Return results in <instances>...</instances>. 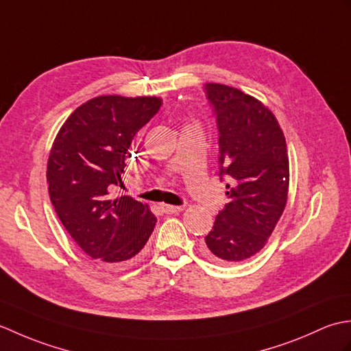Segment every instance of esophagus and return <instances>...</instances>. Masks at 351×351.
<instances>
[{"mask_svg": "<svg viewBox=\"0 0 351 351\" xmlns=\"http://www.w3.org/2000/svg\"><path fill=\"white\" fill-rule=\"evenodd\" d=\"M160 208L162 210V213L166 214H176L184 210V206H175V205H167V204H162Z\"/></svg>", "mask_w": 351, "mask_h": 351, "instance_id": "1", "label": "esophagus"}]
</instances>
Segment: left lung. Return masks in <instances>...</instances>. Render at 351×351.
<instances>
[{
    "mask_svg": "<svg viewBox=\"0 0 351 351\" xmlns=\"http://www.w3.org/2000/svg\"><path fill=\"white\" fill-rule=\"evenodd\" d=\"M219 126L220 176L229 202L205 237L208 258L240 263L264 247L285 210L289 187L287 141L263 102L235 87L208 83Z\"/></svg>",
    "mask_w": 351,
    "mask_h": 351,
    "instance_id": "left-lung-1",
    "label": "left lung"
}]
</instances>
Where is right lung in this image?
<instances>
[{"label":"right lung","mask_w":351,"mask_h":351,"mask_svg":"<svg viewBox=\"0 0 351 351\" xmlns=\"http://www.w3.org/2000/svg\"><path fill=\"white\" fill-rule=\"evenodd\" d=\"M161 98L104 95L66 119L52 143L47 181L58 219L87 256L111 267L128 264L145 247L156 217L149 206L111 190L131 158L140 128L158 113Z\"/></svg>","instance_id":"right-lung-1"}]
</instances>
